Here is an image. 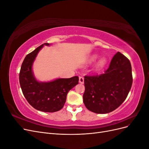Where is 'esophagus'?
<instances>
[{"label":"esophagus","mask_w":149,"mask_h":149,"mask_svg":"<svg viewBox=\"0 0 149 149\" xmlns=\"http://www.w3.org/2000/svg\"><path fill=\"white\" fill-rule=\"evenodd\" d=\"M79 82L81 84L84 83V78L83 76H79Z\"/></svg>","instance_id":"obj_1"}]
</instances>
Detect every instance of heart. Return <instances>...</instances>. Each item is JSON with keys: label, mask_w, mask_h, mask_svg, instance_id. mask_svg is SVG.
I'll return each mask as SVG.
<instances>
[{"label": "heart", "mask_w": 149, "mask_h": 149, "mask_svg": "<svg viewBox=\"0 0 149 149\" xmlns=\"http://www.w3.org/2000/svg\"><path fill=\"white\" fill-rule=\"evenodd\" d=\"M96 58H97V56H94L91 58V60L92 61L95 60ZM106 60L105 58H102V59H101L100 61V62H99V65H100V66H103V65H104L106 64Z\"/></svg>", "instance_id": "b5f03b06"}]
</instances>
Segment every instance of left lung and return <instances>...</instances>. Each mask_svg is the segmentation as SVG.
Returning <instances> with one entry per match:
<instances>
[{
	"label": "left lung",
	"mask_w": 149,
	"mask_h": 149,
	"mask_svg": "<svg viewBox=\"0 0 149 149\" xmlns=\"http://www.w3.org/2000/svg\"><path fill=\"white\" fill-rule=\"evenodd\" d=\"M83 102L90 111L106 114L119 107L132 84L130 62L120 52L112 58L103 74L84 76Z\"/></svg>",
	"instance_id": "left-lung-1"
}]
</instances>
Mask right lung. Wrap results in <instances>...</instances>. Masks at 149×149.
I'll return each mask as SVG.
<instances>
[{
    "mask_svg": "<svg viewBox=\"0 0 149 149\" xmlns=\"http://www.w3.org/2000/svg\"><path fill=\"white\" fill-rule=\"evenodd\" d=\"M45 43L28 54L22 63L19 74V81L22 93L26 101L35 109L54 112L64 106L68 93L78 84L79 78H58L49 82H39L33 73L32 65L39 51Z\"/></svg>",
    "mask_w": 149,
    "mask_h": 149,
    "instance_id": "obj_1",
    "label": "right lung"
}]
</instances>
